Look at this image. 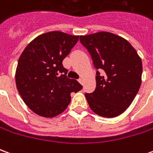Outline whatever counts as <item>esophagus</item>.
Segmentation results:
<instances>
[{
    "label": "esophagus",
    "mask_w": 153,
    "mask_h": 153,
    "mask_svg": "<svg viewBox=\"0 0 153 153\" xmlns=\"http://www.w3.org/2000/svg\"><path fill=\"white\" fill-rule=\"evenodd\" d=\"M78 81H79V83H81L82 85H83V79H82V78H81V79H79L78 80Z\"/></svg>",
    "instance_id": "obj_1"
}]
</instances>
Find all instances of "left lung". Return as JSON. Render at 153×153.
<instances>
[{
	"label": "left lung",
	"mask_w": 153,
	"mask_h": 153,
	"mask_svg": "<svg viewBox=\"0 0 153 153\" xmlns=\"http://www.w3.org/2000/svg\"><path fill=\"white\" fill-rule=\"evenodd\" d=\"M79 41L97 70L96 89L85 93L90 108L102 117L118 116L130 106L139 90L141 58L128 41L109 32L80 36Z\"/></svg>",
	"instance_id": "1"
}]
</instances>
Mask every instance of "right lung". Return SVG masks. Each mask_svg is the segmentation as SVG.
I'll use <instances>...</instances> for the list:
<instances>
[{
    "label": "right lung",
    "mask_w": 153,
    "mask_h": 153,
    "mask_svg": "<svg viewBox=\"0 0 153 153\" xmlns=\"http://www.w3.org/2000/svg\"><path fill=\"white\" fill-rule=\"evenodd\" d=\"M79 36L52 31L30 42L19 59L15 83L22 99L37 115L55 117L70 103V93L83 86L68 79L62 61L70 54Z\"/></svg>",
    "instance_id": "right-lung-1"
}]
</instances>
